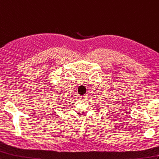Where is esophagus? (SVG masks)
<instances>
[{
    "instance_id": "1",
    "label": "esophagus",
    "mask_w": 159,
    "mask_h": 159,
    "mask_svg": "<svg viewBox=\"0 0 159 159\" xmlns=\"http://www.w3.org/2000/svg\"><path fill=\"white\" fill-rule=\"evenodd\" d=\"M80 99H82V100H84V99H87V95H80Z\"/></svg>"
}]
</instances>
